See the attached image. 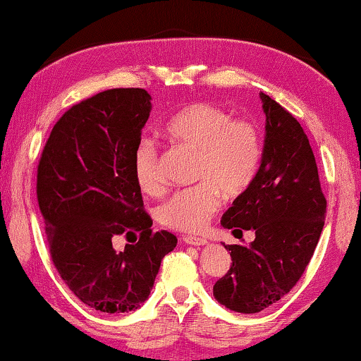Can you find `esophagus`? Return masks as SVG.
<instances>
[{
  "instance_id": "esophagus-1",
  "label": "esophagus",
  "mask_w": 361,
  "mask_h": 361,
  "mask_svg": "<svg viewBox=\"0 0 361 361\" xmlns=\"http://www.w3.org/2000/svg\"><path fill=\"white\" fill-rule=\"evenodd\" d=\"M182 242L187 243V245H194V247H204L209 243L205 238L195 237V235H182Z\"/></svg>"
}]
</instances>
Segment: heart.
<instances>
[{
	"label": "heart",
	"instance_id": "heart-1",
	"mask_svg": "<svg viewBox=\"0 0 361 361\" xmlns=\"http://www.w3.org/2000/svg\"><path fill=\"white\" fill-rule=\"evenodd\" d=\"M164 133L199 151L195 177L202 182L171 195L159 207L157 217L166 227L195 232L221 207V189L238 195L254 180L262 157L260 130L252 121L232 119L222 107L194 102L172 116ZM133 166L139 189L149 195L161 194L164 182L152 140H140Z\"/></svg>",
	"mask_w": 361,
	"mask_h": 361
}]
</instances>
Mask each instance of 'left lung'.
I'll use <instances>...</instances> for the list:
<instances>
[{
	"mask_svg": "<svg viewBox=\"0 0 361 361\" xmlns=\"http://www.w3.org/2000/svg\"><path fill=\"white\" fill-rule=\"evenodd\" d=\"M265 139L259 171L222 215L233 235L254 231L249 245H226L231 270L214 285L221 305L257 313L287 295L305 272L324 231L326 199L312 146L298 121L260 92Z\"/></svg>",
	"mask_w": 361,
	"mask_h": 361,
	"instance_id": "left-lung-1",
	"label": "left lung"
}]
</instances>
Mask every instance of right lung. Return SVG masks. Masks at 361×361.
<instances>
[{"label":"right lung","instance_id":"obj_1","mask_svg":"<svg viewBox=\"0 0 361 361\" xmlns=\"http://www.w3.org/2000/svg\"><path fill=\"white\" fill-rule=\"evenodd\" d=\"M146 89H109L54 124L37 166V202L53 264L82 303L104 313L147 300L174 233L152 232L134 179V152L151 114ZM140 231L116 252V235Z\"/></svg>","mask_w":361,"mask_h":361}]
</instances>
